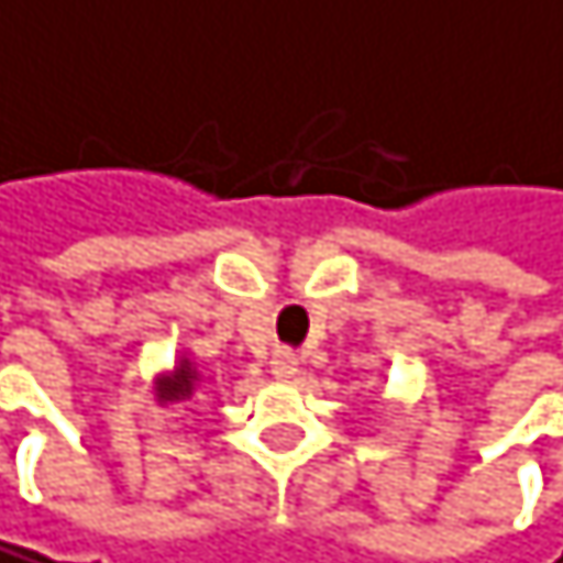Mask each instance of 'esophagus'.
<instances>
[{"mask_svg":"<svg viewBox=\"0 0 563 563\" xmlns=\"http://www.w3.org/2000/svg\"><path fill=\"white\" fill-rule=\"evenodd\" d=\"M297 369H300L297 353H287V350L273 353V360H269V374H273L276 380H294V377H297Z\"/></svg>","mask_w":563,"mask_h":563,"instance_id":"obj_1","label":"esophagus"}]
</instances>
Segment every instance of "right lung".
<instances>
[{"label":"right lung","mask_w":563,"mask_h":563,"mask_svg":"<svg viewBox=\"0 0 563 563\" xmlns=\"http://www.w3.org/2000/svg\"><path fill=\"white\" fill-rule=\"evenodd\" d=\"M200 384H203V377H200L194 356L183 350L173 366L158 369V374L152 377V398H155V405L168 408V405H179L186 398H194Z\"/></svg>","instance_id":"obj_1"}]
</instances>
